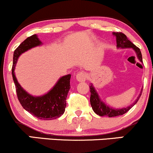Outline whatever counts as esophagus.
Listing matches in <instances>:
<instances>
[{
    "instance_id": "1",
    "label": "esophagus",
    "mask_w": 153,
    "mask_h": 153,
    "mask_svg": "<svg viewBox=\"0 0 153 153\" xmlns=\"http://www.w3.org/2000/svg\"><path fill=\"white\" fill-rule=\"evenodd\" d=\"M87 74L84 71H80L78 74H76V78L78 82H85L87 79Z\"/></svg>"
}]
</instances>
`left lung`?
<instances>
[{
	"label": "left lung",
	"mask_w": 153,
	"mask_h": 153,
	"mask_svg": "<svg viewBox=\"0 0 153 153\" xmlns=\"http://www.w3.org/2000/svg\"><path fill=\"white\" fill-rule=\"evenodd\" d=\"M113 35L116 36V44H117V48H132L134 51L136 52L137 56L140 61L142 62V57L140 49L137 48L135 45H134L130 40H128L127 37L122 33V32H114ZM90 104L92 106V110L96 114L99 115L100 116H108V117H114V116H121L126 114L127 111H129L130 109L137 103V101L140 99V96L142 95V89L140 92V94L139 95L137 99L135 100V102L131 105L128 106L126 108H113L109 107L108 105H105L101 100L98 94L96 92L95 87L93 85L91 84L90 86Z\"/></svg>",
	"instance_id": "8db88e82"
}]
</instances>
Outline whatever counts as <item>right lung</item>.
Here are the masks:
<instances>
[{"label":"right lung","mask_w":153,"mask_h":153,"mask_svg":"<svg viewBox=\"0 0 153 153\" xmlns=\"http://www.w3.org/2000/svg\"><path fill=\"white\" fill-rule=\"evenodd\" d=\"M42 45L37 36L33 35L27 37L13 52L12 76L16 87L19 101L22 107L34 116L41 120H53L63 114L66 106V97L70 88L71 74L65 75L45 95L35 97L27 93L17 81L14 74L15 66L21 54L32 48Z\"/></svg>","instance_id":"1"}]
</instances>
